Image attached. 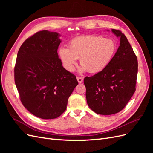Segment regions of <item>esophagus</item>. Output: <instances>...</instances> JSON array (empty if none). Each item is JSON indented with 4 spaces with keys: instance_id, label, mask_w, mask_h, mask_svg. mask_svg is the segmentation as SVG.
I'll use <instances>...</instances> for the list:
<instances>
[{
    "instance_id": "34e87169",
    "label": "esophagus",
    "mask_w": 153,
    "mask_h": 153,
    "mask_svg": "<svg viewBox=\"0 0 153 153\" xmlns=\"http://www.w3.org/2000/svg\"><path fill=\"white\" fill-rule=\"evenodd\" d=\"M76 79H77V80H78V83H79V84H81V83L83 82V80H84V78H82V77H77Z\"/></svg>"
}]
</instances>
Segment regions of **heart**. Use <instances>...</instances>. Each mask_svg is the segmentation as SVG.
Masks as SVG:
<instances>
[{
	"label": "heart",
	"instance_id": "heart-1",
	"mask_svg": "<svg viewBox=\"0 0 153 153\" xmlns=\"http://www.w3.org/2000/svg\"><path fill=\"white\" fill-rule=\"evenodd\" d=\"M115 50L116 44L113 39L87 35L73 39L68 44V48H60L59 55L64 68L69 72L74 71L77 59H80V73L88 71L90 73H98L108 65Z\"/></svg>",
	"mask_w": 153,
	"mask_h": 153
}]
</instances>
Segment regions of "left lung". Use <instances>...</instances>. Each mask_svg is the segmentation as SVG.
<instances>
[{
  "label": "left lung",
  "mask_w": 153,
  "mask_h": 153,
  "mask_svg": "<svg viewBox=\"0 0 153 153\" xmlns=\"http://www.w3.org/2000/svg\"><path fill=\"white\" fill-rule=\"evenodd\" d=\"M112 32L120 40L116 53L105 69L92 76H86L84 82L87 105L100 115L120 112L136 90L137 56L124 34L115 29Z\"/></svg>",
  "instance_id": "8db88e82"
}]
</instances>
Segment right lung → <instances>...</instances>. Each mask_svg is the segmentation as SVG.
I'll return each instance as SVG.
<instances>
[{"mask_svg":"<svg viewBox=\"0 0 153 153\" xmlns=\"http://www.w3.org/2000/svg\"><path fill=\"white\" fill-rule=\"evenodd\" d=\"M56 32L42 30L27 39L17 54L15 82L25 108L43 119L59 117L78 85L76 76L62 66Z\"/></svg>","mask_w":153,"mask_h":153,"instance_id":"add662e5","label":"right lung"}]
</instances>
